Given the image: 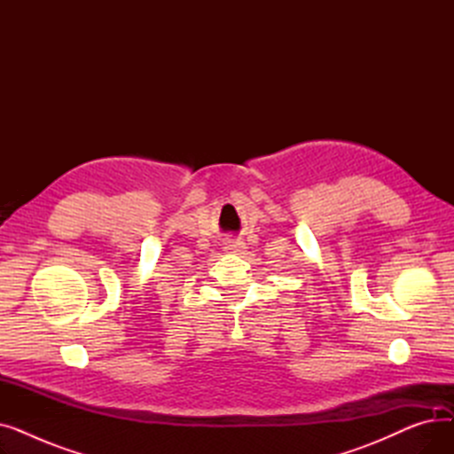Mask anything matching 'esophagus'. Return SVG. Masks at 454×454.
Segmentation results:
<instances>
[{"mask_svg":"<svg viewBox=\"0 0 454 454\" xmlns=\"http://www.w3.org/2000/svg\"><path fill=\"white\" fill-rule=\"evenodd\" d=\"M245 248H247V245H245V241H243V239L228 241V243H226V247H224V250H226L228 254H243V252H245Z\"/></svg>","mask_w":454,"mask_h":454,"instance_id":"1","label":"esophagus"}]
</instances>
